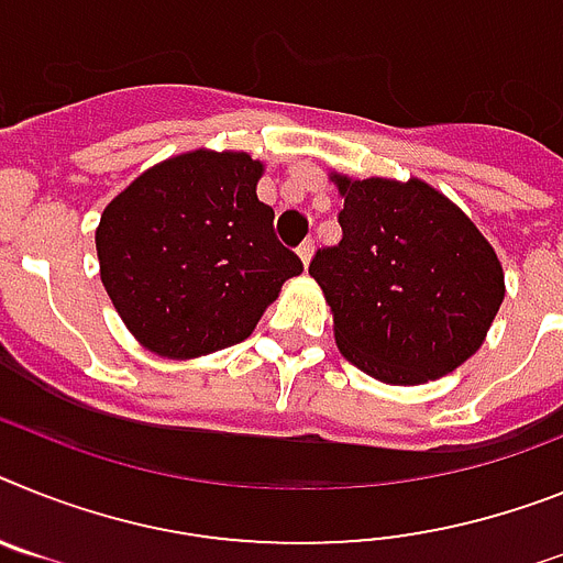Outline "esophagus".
<instances>
[{
    "instance_id": "1",
    "label": "esophagus",
    "mask_w": 563,
    "mask_h": 563,
    "mask_svg": "<svg viewBox=\"0 0 563 563\" xmlns=\"http://www.w3.org/2000/svg\"><path fill=\"white\" fill-rule=\"evenodd\" d=\"M311 254H314V243H311V240L300 243V249H297V257H300V263H303V266H309L311 263Z\"/></svg>"
}]
</instances>
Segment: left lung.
<instances>
[{
  "label": "left lung",
  "mask_w": 563,
  "mask_h": 563,
  "mask_svg": "<svg viewBox=\"0 0 563 563\" xmlns=\"http://www.w3.org/2000/svg\"><path fill=\"white\" fill-rule=\"evenodd\" d=\"M329 179L343 200V240L314 254L309 274L340 354L389 386L455 372L484 346L507 295L493 243L418 177Z\"/></svg>",
  "instance_id": "8db88e82"
}]
</instances>
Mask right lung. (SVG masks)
Instances as JSON below:
<instances>
[{
    "label": "right lung",
    "mask_w": 563,
    "mask_h": 563,
    "mask_svg": "<svg viewBox=\"0 0 563 563\" xmlns=\"http://www.w3.org/2000/svg\"><path fill=\"white\" fill-rule=\"evenodd\" d=\"M263 172L245 151L197 148L151 165L108 202L99 277L140 346L168 361L234 346L303 272L257 200Z\"/></svg>",
    "instance_id": "1"
}]
</instances>
